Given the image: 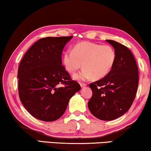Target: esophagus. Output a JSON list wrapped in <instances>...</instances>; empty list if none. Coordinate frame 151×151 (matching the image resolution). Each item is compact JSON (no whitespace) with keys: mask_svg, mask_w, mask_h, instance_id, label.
<instances>
[{"mask_svg":"<svg viewBox=\"0 0 151 151\" xmlns=\"http://www.w3.org/2000/svg\"><path fill=\"white\" fill-rule=\"evenodd\" d=\"M80 86L81 88H84V87H86L87 85L86 83H80Z\"/></svg>","mask_w":151,"mask_h":151,"instance_id":"esophagus-1","label":"esophagus"}]
</instances>
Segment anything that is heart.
<instances>
[{
    "mask_svg": "<svg viewBox=\"0 0 151 151\" xmlns=\"http://www.w3.org/2000/svg\"><path fill=\"white\" fill-rule=\"evenodd\" d=\"M116 57V51L111 46L83 42L74 46L73 51H65L62 61L69 73L75 74L83 67V71L74 76V78L86 81L105 76L113 68Z\"/></svg>",
    "mask_w": 151,
    "mask_h": 151,
    "instance_id": "heart-1",
    "label": "heart"
}]
</instances>
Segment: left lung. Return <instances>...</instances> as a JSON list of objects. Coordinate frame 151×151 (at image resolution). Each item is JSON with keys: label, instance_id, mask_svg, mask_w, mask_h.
Wrapping results in <instances>:
<instances>
[{"label": "left lung", "instance_id": "8db88e82", "mask_svg": "<svg viewBox=\"0 0 151 151\" xmlns=\"http://www.w3.org/2000/svg\"><path fill=\"white\" fill-rule=\"evenodd\" d=\"M113 46L116 57L111 71L101 80L90 84L92 96L88 108L102 120H113L130 109L136 95L139 73L131 50L114 40H106Z\"/></svg>", "mask_w": 151, "mask_h": 151}]
</instances>
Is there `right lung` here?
Here are the masks:
<instances>
[{
    "label": "right lung",
    "mask_w": 151,
    "mask_h": 151,
    "mask_svg": "<svg viewBox=\"0 0 151 151\" xmlns=\"http://www.w3.org/2000/svg\"><path fill=\"white\" fill-rule=\"evenodd\" d=\"M72 38H42L27 50L19 65L20 99L29 113L38 120L52 122L59 119L70 99L81 90L61 61L63 48Z\"/></svg>",
    "instance_id": "right-lung-1"
}]
</instances>
